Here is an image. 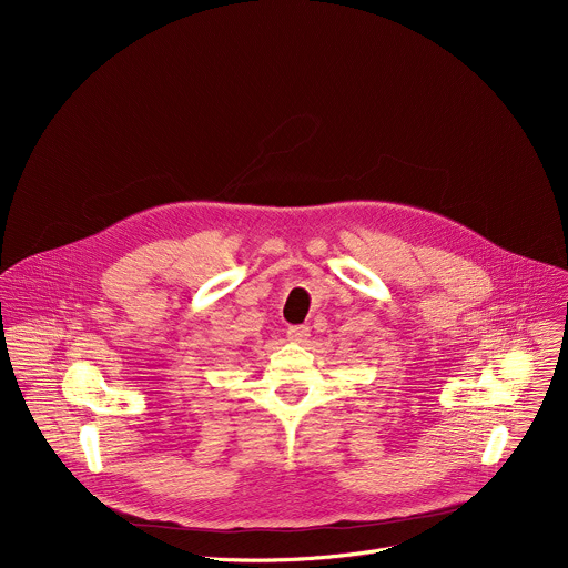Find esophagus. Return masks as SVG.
<instances>
[{
  "label": "esophagus",
  "instance_id": "34e87169",
  "mask_svg": "<svg viewBox=\"0 0 568 568\" xmlns=\"http://www.w3.org/2000/svg\"><path fill=\"white\" fill-rule=\"evenodd\" d=\"M307 337H310L307 326H290L287 328V339L294 344H303V342H307Z\"/></svg>",
  "mask_w": 568,
  "mask_h": 568
}]
</instances>
